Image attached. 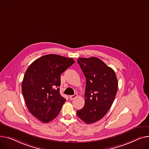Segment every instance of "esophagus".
<instances>
[{"label":"esophagus","mask_w":149,"mask_h":149,"mask_svg":"<svg viewBox=\"0 0 149 149\" xmlns=\"http://www.w3.org/2000/svg\"><path fill=\"white\" fill-rule=\"evenodd\" d=\"M77 96V93H75V94L73 95L69 96V99H70L71 100H74V99H75Z\"/></svg>","instance_id":"esophagus-1"}]
</instances>
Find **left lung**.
<instances>
[{"label":"left lung","mask_w":149,"mask_h":149,"mask_svg":"<svg viewBox=\"0 0 149 149\" xmlns=\"http://www.w3.org/2000/svg\"><path fill=\"white\" fill-rule=\"evenodd\" d=\"M77 62L86 86L85 104L77 114L84 122L91 124L101 119L110 110L117 91V78L113 69L97 57H80Z\"/></svg>","instance_id":"1"}]
</instances>
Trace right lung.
<instances>
[{
	"mask_svg": "<svg viewBox=\"0 0 149 149\" xmlns=\"http://www.w3.org/2000/svg\"><path fill=\"white\" fill-rule=\"evenodd\" d=\"M75 61L57 54H47L29 66L22 82V93L29 112L43 123L55 118L65 99L60 94L61 75Z\"/></svg>",
	"mask_w": 149,
	"mask_h": 149,
	"instance_id": "obj_1",
	"label": "right lung"
}]
</instances>
